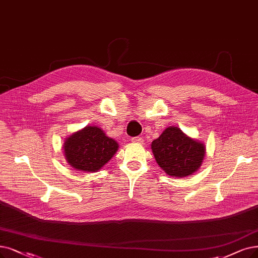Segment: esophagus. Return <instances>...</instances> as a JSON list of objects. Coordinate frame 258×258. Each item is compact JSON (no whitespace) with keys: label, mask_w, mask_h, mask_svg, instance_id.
Listing matches in <instances>:
<instances>
[{"label":"esophagus","mask_w":258,"mask_h":258,"mask_svg":"<svg viewBox=\"0 0 258 258\" xmlns=\"http://www.w3.org/2000/svg\"><path fill=\"white\" fill-rule=\"evenodd\" d=\"M133 143H138V144H142L143 142H144V140H143V138H141V137H136V138H132V140H131Z\"/></svg>","instance_id":"34e87169"}]
</instances>
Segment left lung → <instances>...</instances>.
<instances>
[{"label":"left lung","mask_w":258,"mask_h":258,"mask_svg":"<svg viewBox=\"0 0 258 258\" xmlns=\"http://www.w3.org/2000/svg\"><path fill=\"white\" fill-rule=\"evenodd\" d=\"M153 156L160 167L171 177L182 178L200 166L205 146L188 138L178 127H168L151 144Z\"/></svg>","instance_id":"obj_1"}]
</instances>
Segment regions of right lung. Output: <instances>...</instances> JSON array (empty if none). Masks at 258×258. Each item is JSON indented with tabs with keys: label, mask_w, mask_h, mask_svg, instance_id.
Listing matches in <instances>:
<instances>
[{
	"label": "right lung",
	"mask_w": 258,
	"mask_h": 258,
	"mask_svg": "<svg viewBox=\"0 0 258 258\" xmlns=\"http://www.w3.org/2000/svg\"><path fill=\"white\" fill-rule=\"evenodd\" d=\"M64 156L72 167L82 171L99 170L117 151L118 144L100 128L87 126L67 139Z\"/></svg>",
	"instance_id": "1"
}]
</instances>
